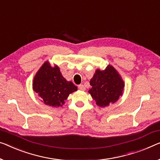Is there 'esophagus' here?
I'll return each mask as SVG.
<instances>
[{"label":"esophagus","instance_id":"esophagus-1","mask_svg":"<svg viewBox=\"0 0 160 160\" xmlns=\"http://www.w3.org/2000/svg\"><path fill=\"white\" fill-rule=\"evenodd\" d=\"M78 88H79L80 90H85V88L83 85H78Z\"/></svg>","mask_w":160,"mask_h":160}]
</instances>
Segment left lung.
Here are the masks:
<instances>
[{"label": "left lung", "instance_id": "obj_1", "mask_svg": "<svg viewBox=\"0 0 160 160\" xmlns=\"http://www.w3.org/2000/svg\"><path fill=\"white\" fill-rule=\"evenodd\" d=\"M89 93L98 106L114 103L123 95L124 82L116 69L108 65L104 70L98 69L90 81Z\"/></svg>", "mask_w": 160, "mask_h": 160}]
</instances>
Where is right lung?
Segmentation results:
<instances>
[{
    "label": "right lung",
    "mask_w": 160,
    "mask_h": 160,
    "mask_svg": "<svg viewBox=\"0 0 160 160\" xmlns=\"http://www.w3.org/2000/svg\"><path fill=\"white\" fill-rule=\"evenodd\" d=\"M33 90L44 104L57 108L62 106L69 95L78 90V88L66 80L58 66L52 67L47 61L34 76Z\"/></svg>",
    "instance_id": "1"
}]
</instances>
